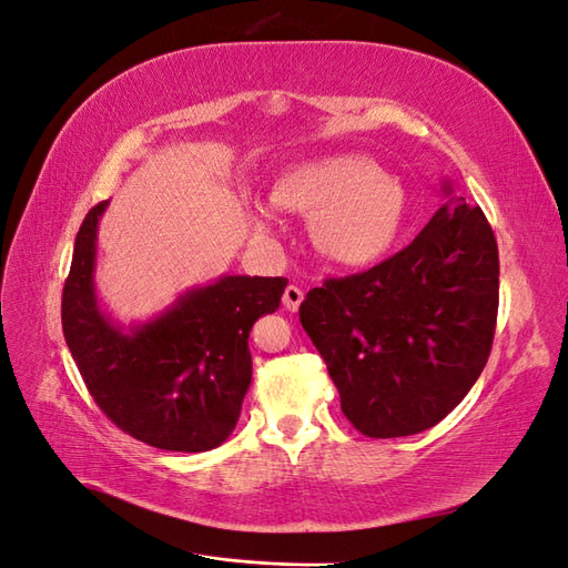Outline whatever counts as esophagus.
I'll return each mask as SVG.
<instances>
[{
    "instance_id": "34e87169",
    "label": "esophagus",
    "mask_w": 568,
    "mask_h": 568,
    "mask_svg": "<svg viewBox=\"0 0 568 568\" xmlns=\"http://www.w3.org/2000/svg\"><path fill=\"white\" fill-rule=\"evenodd\" d=\"M282 301H284V308L286 311H298V306H301V301H304V292H301L298 286H294V284H288L286 288H284V296H282Z\"/></svg>"
}]
</instances>
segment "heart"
Here are the masks:
<instances>
[{
  "mask_svg": "<svg viewBox=\"0 0 568 568\" xmlns=\"http://www.w3.org/2000/svg\"><path fill=\"white\" fill-rule=\"evenodd\" d=\"M276 209L311 219V243L339 267H369L396 247L406 223V189L364 155H327L284 170L272 184ZM262 233L280 229L267 204H252Z\"/></svg>",
  "mask_w": 568,
  "mask_h": 568,
  "instance_id": "heart-1",
  "label": "heart"
}]
</instances>
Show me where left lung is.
Segmentation results:
<instances>
[{
    "label": "left lung",
    "instance_id": "8db88e82",
    "mask_svg": "<svg viewBox=\"0 0 568 568\" xmlns=\"http://www.w3.org/2000/svg\"><path fill=\"white\" fill-rule=\"evenodd\" d=\"M445 204L376 267L311 288L298 318L345 418L367 437L437 425L481 376L498 316V245L478 206Z\"/></svg>",
    "mask_w": 568,
    "mask_h": 568
}]
</instances>
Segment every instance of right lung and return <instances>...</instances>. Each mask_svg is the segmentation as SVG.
<instances>
[{
	"label": "right lung",
	"instance_id": "obj_1",
	"mask_svg": "<svg viewBox=\"0 0 568 568\" xmlns=\"http://www.w3.org/2000/svg\"><path fill=\"white\" fill-rule=\"evenodd\" d=\"M109 201L87 213L62 288V333L82 379L125 435L170 452H209L229 439L252 379L247 337L274 313L284 276L223 274L131 327L99 308L97 229Z\"/></svg>",
	"mask_w": 568,
	"mask_h": 568
}]
</instances>
